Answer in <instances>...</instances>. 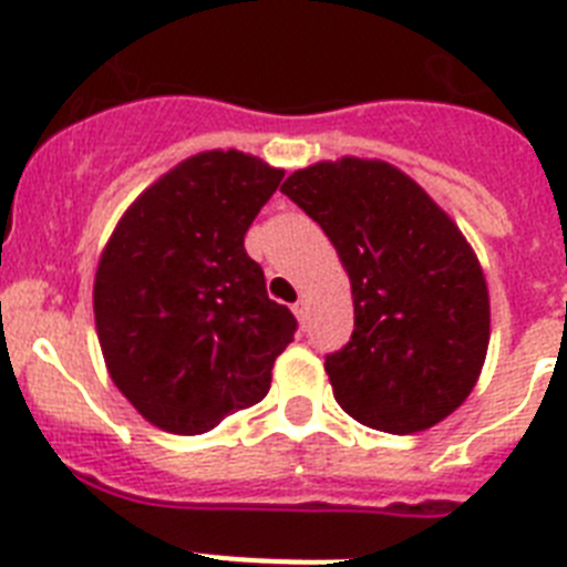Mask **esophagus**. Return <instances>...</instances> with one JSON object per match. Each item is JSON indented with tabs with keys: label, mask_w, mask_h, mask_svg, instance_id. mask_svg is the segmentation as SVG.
<instances>
[{
	"label": "esophagus",
	"mask_w": 567,
	"mask_h": 567,
	"mask_svg": "<svg viewBox=\"0 0 567 567\" xmlns=\"http://www.w3.org/2000/svg\"><path fill=\"white\" fill-rule=\"evenodd\" d=\"M292 312H295V318L300 320V323H307V320H309V303H307V300L300 298L298 303L292 307Z\"/></svg>",
	"instance_id": "obj_1"
}]
</instances>
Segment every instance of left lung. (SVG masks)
Instances as JSON below:
<instances>
[{
    "label": "left lung",
    "instance_id": "obj_1",
    "mask_svg": "<svg viewBox=\"0 0 567 567\" xmlns=\"http://www.w3.org/2000/svg\"><path fill=\"white\" fill-rule=\"evenodd\" d=\"M280 193L320 224L352 284V340L327 358L340 409L389 434L457 412L483 372L491 300L452 215L403 169L358 155L295 169Z\"/></svg>",
    "mask_w": 567,
    "mask_h": 567
}]
</instances>
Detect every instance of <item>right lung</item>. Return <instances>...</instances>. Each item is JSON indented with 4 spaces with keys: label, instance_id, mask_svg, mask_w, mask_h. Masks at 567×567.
Wrapping results in <instances>:
<instances>
[{
    "label": "right lung",
    "instance_id": "obj_1",
    "mask_svg": "<svg viewBox=\"0 0 567 567\" xmlns=\"http://www.w3.org/2000/svg\"><path fill=\"white\" fill-rule=\"evenodd\" d=\"M284 169L207 150L150 184L115 224L93 280L99 346L147 423L204 434L267 398L295 318L269 300L244 235Z\"/></svg>",
    "mask_w": 567,
    "mask_h": 567
}]
</instances>
